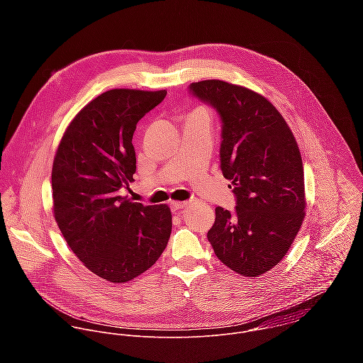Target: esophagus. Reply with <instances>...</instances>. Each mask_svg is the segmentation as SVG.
I'll use <instances>...</instances> for the list:
<instances>
[{
  "mask_svg": "<svg viewBox=\"0 0 363 363\" xmlns=\"http://www.w3.org/2000/svg\"><path fill=\"white\" fill-rule=\"evenodd\" d=\"M186 206H187V203H180V201H172L170 203V208H172L173 212H177V211L183 209Z\"/></svg>",
  "mask_w": 363,
  "mask_h": 363,
  "instance_id": "obj_1",
  "label": "esophagus"
}]
</instances>
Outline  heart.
<instances>
[{
  "label": "heart",
  "mask_w": 363,
  "mask_h": 363,
  "mask_svg": "<svg viewBox=\"0 0 363 363\" xmlns=\"http://www.w3.org/2000/svg\"><path fill=\"white\" fill-rule=\"evenodd\" d=\"M201 111H204V110H201Z\"/></svg>",
  "instance_id": "heart-1"
}]
</instances>
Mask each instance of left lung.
<instances>
[{
  "label": "left lung",
  "mask_w": 363,
  "mask_h": 363,
  "mask_svg": "<svg viewBox=\"0 0 363 363\" xmlns=\"http://www.w3.org/2000/svg\"><path fill=\"white\" fill-rule=\"evenodd\" d=\"M190 92L220 116V169L236 196L233 212L215 208L208 240L226 267L259 277L285 257L305 218L298 143L275 106L252 89L207 79Z\"/></svg>",
  "instance_id": "8db88e82"
}]
</instances>
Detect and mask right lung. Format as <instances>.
I'll return each mask as SVG.
<instances>
[{
  "label": "right lung",
  "instance_id": "add662e5",
  "mask_svg": "<svg viewBox=\"0 0 363 363\" xmlns=\"http://www.w3.org/2000/svg\"><path fill=\"white\" fill-rule=\"evenodd\" d=\"M166 94L104 92L72 118L54 156L55 222L74 255L113 284L128 282L151 268L170 238V208L143 206L121 196L137 169V123Z\"/></svg>",
  "mask_w": 363,
  "mask_h": 363
}]
</instances>
